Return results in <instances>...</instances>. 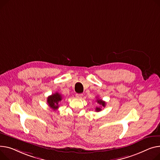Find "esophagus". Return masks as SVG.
Listing matches in <instances>:
<instances>
[{"label": "esophagus", "mask_w": 160, "mask_h": 160, "mask_svg": "<svg viewBox=\"0 0 160 160\" xmlns=\"http://www.w3.org/2000/svg\"><path fill=\"white\" fill-rule=\"evenodd\" d=\"M75 97L77 98H82L83 97V94H77Z\"/></svg>", "instance_id": "esophagus-1"}]
</instances>
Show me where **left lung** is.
Masks as SVG:
<instances>
[{"label":"left lung","mask_w":160,"mask_h":160,"mask_svg":"<svg viewBox=\"0 0 160 160\" xmlns=\"http://www.w3.org/2000/svg\"><path fill=\"white\" fill-rule=\"evenodd\" d=\"M97 103H99V105H101V107L102 108H104L105 106V102H104V101H103L102 100H101V99H99V98H98L97 100ZM102 108H96V111L97 112H99V111H102Z\"/></svg>","instance_id":"left-lung-1"}]
</instances>
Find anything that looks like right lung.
Instances as JSON below:
<instances>
[{"mask_svg": "<svg viewBox=\"0 0 160 160\" xmlns=\"http://www.w3.org/2000/svg\"><path fill=\"white\" fill-rule=\"evenodd\" d=\"M62 99V95L58 92H55L51 96H49L48 98V103L49 107L54 111L57 110L58 108V103Z\"/></svg>", "mask_w": 160, "mask_h": 160, "instance_id": "add662e5", "label": "right lung"}]
</instances>
